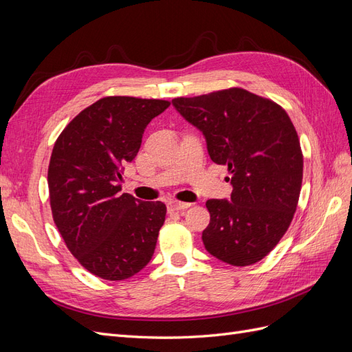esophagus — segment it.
Wrapping results in <instances>:
<instances>
[{
  "mask_svg": "<svg viewBox=\"0 0 352 352\" xmlns=\"http://www.w3.org/2000/svg\"><path fill=\"white\" fill-rule=\"evenodd\" d=\"M189 207H190L189 202H180V201H175V199L167 202V208L170 211H184V210H186Z\"/></svg>",
  "mask_w": 352,
  "mask_h": 352,
  "instance_id": "34e87169",
  "label": "esophagus"
}]
</instances>
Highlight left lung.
Masks as SVG:
<instances>
[{"mask_svg": "<svg viewBox=\"0 0 352 352\" xmlns=\"http://www.w3.org/2000/svg\"><path fill=\"white\" fill-rule=\"evenodd\" d=\"M172 104L204 135L212 162L230 173V201L206 202V250L239 267L263 260L289 228L301 192L304 162L289 116L279 104L242 88Z\"/></svg>", "mask_w": 352, "mask_h": 352, "instance_id": "1", "label": "left lung"}]
</instances>
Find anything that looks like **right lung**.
<instances>
[{
  "instance_id": "obj_1",
  "label": "right lung",
  "mask_w": 352,
  "mask_h": 352,
  "mask_svg": "<svg viewBox=\"0 0 352 352\" xmlns=\"http://www.w3.org/2000/svg\"><path fill=\"white\" fill-rule=\"evenodd\" d=\"M164 100L105 97L60 133L48 166L50 204L69 251L105 280L129 279L153 258L166 219L162 201L122 194V173Z\"/></svg>"
}]
</instances>
